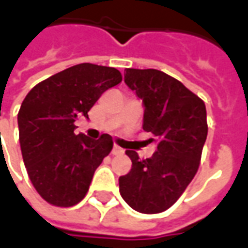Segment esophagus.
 Masks as SVG:
<instances>
[{
    "mask_svg": "<svg viewBox=\"0 0 248 248\" xmlns=\"http://www.w3.org/2000/svg\"><path fill=\"white\" fill-rule=\"evenodd\" d=\"M111 154H113V155H122V154H124V150H122L121 147H118V146H114L113 150H111Z\"/></svg>",
    "mask_w": 248,
    "mask_h": 248,
    "instance_id": "34e87169",
    "label": "esophagus"
}]
</instances>
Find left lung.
<instances>
[{"label": "left lung", "mask_w": 248, "mask_h": 248, "mask_svg": "<svg viewBox=\"0 0 248 248\" xmlns=\"http://www.w3.org/2000/svg\"><path fill=\"white\" fill-rule=\"evenodd\" d=\"M124 83L142 99L143 130L153 134L155 153L119 177L124 202L142 214H158L177 202L195 177L207 138L206 106L182 82L155 69H126Z\"/></svg>", "instance_id": "obj_1"}]
</instances>
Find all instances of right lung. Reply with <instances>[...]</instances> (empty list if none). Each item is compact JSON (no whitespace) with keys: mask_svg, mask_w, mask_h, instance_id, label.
<instances>
[{"mask_svg":"<svg viewBox=\"0 0 248 248\" xmlns=\"http://www.w3.org/2000/svg\"><path fill=\"white\" fill-rule=\"evenodd\" d=\"M122 76L117 69L79 63L35 85L18 111L19 145L28 175L41 197L71 207L86 195L94 171L113 149L108 134L99 140L74 134L76 121Z\"/></svg>","mask_w":248,"mask_h":248,"instance_id":"1","label":"right lung"}]
</instances>
